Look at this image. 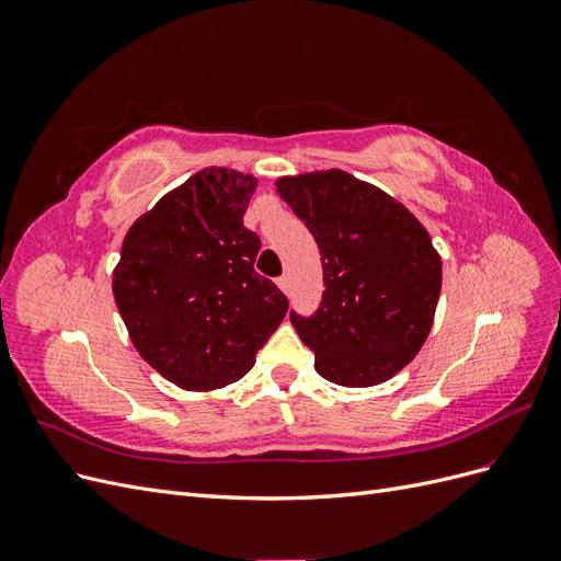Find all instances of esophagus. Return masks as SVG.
I'll return each mask as SVG.
<instances>
[{
  "label": "esophagus",
  "mask_w": 561,
  "mask_h": 561,
  "mask_svg": "<svg viewBox=\"0 0 561 561\" xmlns=\"http://www.w3.org/2000/svg\"><path fill=\"white\" fill-rule=\"evenodd\" d=\"M276 283H278V287H280V290H283L285 295H290V290H293V285H290V276H280Z\"/></svg>",
  "instance_id": "1"
}]
</instances>
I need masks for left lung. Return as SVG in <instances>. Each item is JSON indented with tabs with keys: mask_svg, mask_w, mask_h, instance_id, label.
Segmentation results:
<instances>
[{
	"mask_svg": "<svg viewBox=\"0 0 561 561\" xmlns=\"http://www.w3.org/2000/svg\"><path fill=\"white\" fill-rule=\"evenodd\" d=\"M309 227L325 293L311 316L290 311L316 371L339 386H375L410 363L433 328L443 262L402 203L351 173L278 180Z\"/></svg>",
	"mask_w": 561,
	"mask_h": 561,
	"instance_id": "1",
	"label": "left lung"
}]
</instances>
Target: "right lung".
<instances>
[{"label":"right lung","mask_w":561,"mask_h":561,"mask_svg":"<svg viewBox=\"0 0 561 561\" xmlns=\"http://www.w3.org/2000/svg\"><path fill=\"white\" fill-rule=\"evenodd\" d=\"M257 180L206 168L165 194L126 233L114 299L135 348L182 388L245 377L287 313L254 271L260 236L243 227Z\"/></svg>","instance_id":"obj_1"}]
</instances>
